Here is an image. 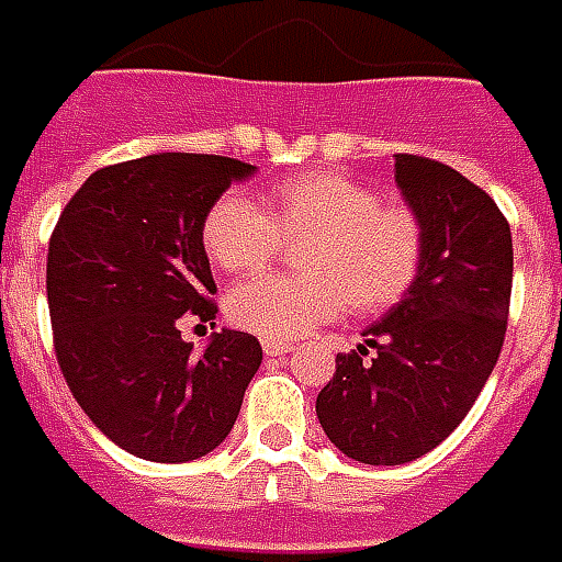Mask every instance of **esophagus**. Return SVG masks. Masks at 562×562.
<instances>
[{
  "instance_id": "34e87169",
  "label": "esophagus",
  "mask_w": 562,
  "mask_h": 562,
  "mask_svg": "<svg viewBox=\"0 0 562 562\" xmlns=\"http://www.w3.org/2000/svg\"><path fill=\"white\" fill-rule=\"evenodd\" d=\"M262 351H266V357H284V353L290 351L288 341H274V338H266L262 341Z\"/></svg>"
}]
</instances>
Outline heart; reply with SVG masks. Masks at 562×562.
Masks as SVG:
<instances>
[{
	"mask_svg": "<svg viewBox=\"0 0 562 562\" xmlns=\"http://www.w3.org/2000/svg\"><path fill=\"white\" fill-rule=\"evenodd\" d=\"M202 248L226 274L260 272L281 245L302 241V274L254 278L226 296L229 324L260 338H293L353 312L372 317L412 290L427 229L415 209L384 202L375 187L336 169H305L262 190L221 193L202 217Z\"/></svg>",
	"mask_w": 562,
	"mask_h": 562,
	"instance_id": "1",
	"label": "heart"
}]
</instances>
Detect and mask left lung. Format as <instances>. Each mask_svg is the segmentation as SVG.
Here are the masks:
<instances>
[{"label": "left lung", "mask_w": 562, "mask_h": 562, "mask_svg": "<svg viewBox=\"0 0 562 562\" xmlns=\"http://www.w3.org/2000/svg\"><path fill=\"white\" fill-rule=\"evenodd\" d=\"M396 184L427 229L420 274L317 393L329 441L369 465L412 463L463 424L503 351L515 272L508 221L479 184L417 154H396Z\"/></svg>", "instance_id": "left-lung-1"}]
</instances>
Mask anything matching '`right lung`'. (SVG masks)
Segmentation results:
<instances>
[{
    "mask_svg": "<svg viewBox=\"0 0 562 562\" xmlns=\"http://www.w3.org/2000/svg\"><path fill=\"white\" fill-rule=\"evenodd\" d=\"M254 166L217 154H150L93 172L47 245L54 351L83 415L154 463H187L229 436L262 348L221 329L193 351L181 326L211 324L217 284L202 217Z\"/></svg>",
    "mask_w": 562,
    "mask_h": 562,
    "instance_id": "obj_1",
    "label": "right lung"
}]
</instances>
